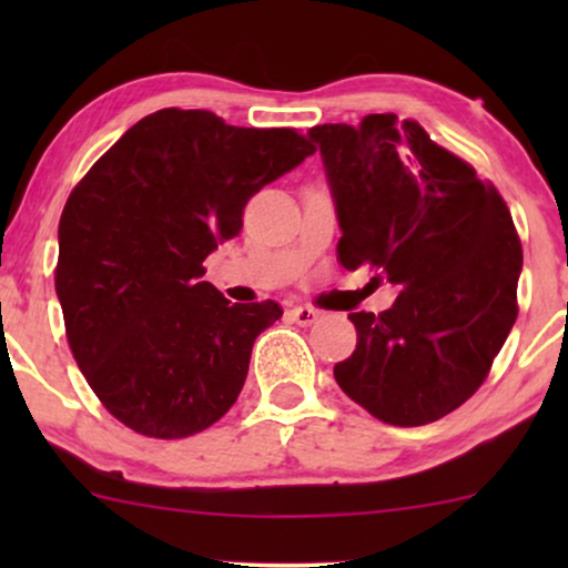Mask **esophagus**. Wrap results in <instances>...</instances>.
<instances>
[{"instance_id":"1","label":"esophagus","mask_w":568,"mask_h":568,"mask_svg":"<svg viewBox=\"0 0 568 568\" xmlns=\"http://www.w3.org/2000/svg\"><path fill=\"white\" fill-rule=\"evenodd\" d=\"M290 317H292L294 323H300V325H313V323L321 321V313H317V310H313V307L294 305V307L290 310Z\"/></svg>"}]
</instances>
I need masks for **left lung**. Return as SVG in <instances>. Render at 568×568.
<instances>
[{
    "label": "left lung",
    "instance_id": "8db88e82",
    "mask_svg": "<svg viewBox=\"0 0 568 568\" xmlns=\"http://www.w3.org/2000/svg\"><path fill=\"white\" fill-rule=\"evenodd\" d=\"M307 136L336 206L341 266L372 263L398 290L390 310L348 315L356 348L333 377L379 422H437L478 390L517 321L523 245L509 209L416 121L377 113Z\"/></svg>",
    "mask_w": 568,
    "mask_h": 568
}]
</instances>
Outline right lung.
<instances>
[{
  "mask_svg": "<svg viewBox=\"0 0 568 568\" xmlns=\"http://www.w3.org/2000/svg\"><path fill=\"white\" fill-rule=\"evenodd\" d=\"M315 152L294 129L227 126L165 108L82 178L59 222L67 338L103 406L144 437L183 439L227 414L276 302L230 305L201 282L253 193Z\"/></svg>",
  "mask_w": 568,
  "mask_h": 568,
  "instance_id": "right-lung-1",
  "label": "right lung"
}]
</instances>
